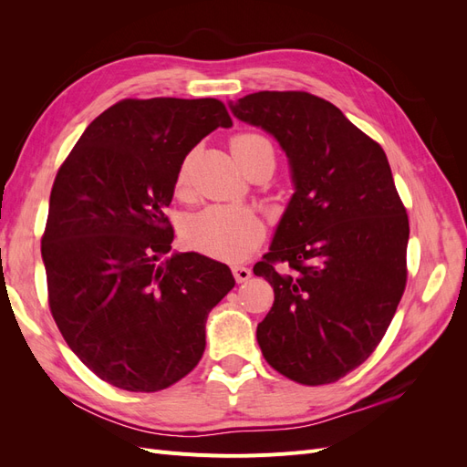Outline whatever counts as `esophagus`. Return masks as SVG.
<instances>
[{"mask_svg": "<svg viewBox=\"0 0 467 467\" xmlns=\"http://www.w3.org/2000/svg\"><path fill=\"white\" fill-rule=\"evenodd\" d=\"M232 273H234L237 282H245V280L251 278V268L245 266V265H239V263L232 265Z\"/></svg>", "mask_w": 467, "mask_h": 467, "instance_id": "esophagus-1", "label": "esophagus"}]
</instances>
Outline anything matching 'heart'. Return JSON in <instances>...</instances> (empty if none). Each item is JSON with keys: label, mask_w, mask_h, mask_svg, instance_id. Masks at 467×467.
Returning <instances> with one entry per match:
<instances>
[{"label": "heart", "mask_w": 467, "mask_h": 467, "mask_svg": "<svg viewBox=\"0 0 467 467\" xmlns=\"http://www.w3.org/2000/svg\"><path fill=\"white\" fill-rule=\"evenodd\" d=\"M235 161L242 169L261 160L275 163L271 140L259 132H239L230 140ZM187 185V165L182 163L175 177V191ZM185 235L189 244L208 257L239 261L255 249L265 235V225L255 212L242 206H210L189 220Z\"/></svg>", "instance_id": "obj_1"}]
</instances>
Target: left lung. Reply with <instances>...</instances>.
I'll use <instances>...</instances> for the list:
<instances>
[{"label": "left lung", "mask_w": 467, "mask_h": 467, "mask_svg": "<svg viewBox=\"0 0 467 467\" xmlns=\"http://www.w3.org/2000/svg\"><path fill=\"white\" fill-rule=\"evenodd\" d=\"M230 107L278 140L296 187L253 266L275 290L257 325L263 357L298 384H333L376 350L407 285L409 218L388 158L312 93L259 91Z\"/></svg>", "instance_id": "obj_1"}]
</instances>
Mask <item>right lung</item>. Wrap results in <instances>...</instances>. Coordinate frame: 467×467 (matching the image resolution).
Masks as SVG:
<instances>
[{
	"label": "right lung",
	"mask_w": 467,
	"mask_h": 467,
	"mask_svg": "<svg viewBox=\"0 0 467 467\" xmlns=\"http://www.w3.org/2000/svg\"><path fill=\"white\" fill-rule=\"evenodd\" d=\"M234 122L218 99H122L101 112L56 173L42 234L48 306L67 347L110 386L160 391L206 347L228 265L171 251L165 210L187 153Z\"/></svg>",
	"instance_id": "right-lung-1"
}]
</instances>
